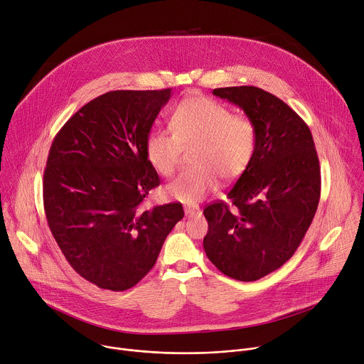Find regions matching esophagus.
<instances>
[{
    "label": "esophagus",
    "instance_id": "1",
    "mask_svg": "<svg viewBox=\"0 0 364 364\" xmlns=\"http://www.w3.org/2000/svg\"><path fill=\"white\" fill-rule=\"evenodd\" d=\"M183 210H185V215L188 218H195V217L200 215V208L198 205H185Z\"/></svg>",
    "mask_w": 364,
    "mask_h": 364
}]
</instances>
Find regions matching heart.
Returning a JSON list of instances; mask_svg holds the SVG:
<instances>
[{
    "label": "heart",
    "instance_id": "1",
    "mask_svg": "<svg viewBox=\"0 0 364 364\" xmlns=\"http://www.w3.org/2000/svg\"><path fill=\"white\" fill-rule=\"evenodd\" d=\"M169 129H153L144 140V154L153 169L171 176L179 161L182 147L192 144L189 164L168 185V193L185 204H195L217 188L218 175L232 181L252 164L257 130L246 115H234L224 104L191 97L181 101L171 114Z\"/></svg>",
    "mask_w": 364,
    "mask_h": 364
}]
</instances>
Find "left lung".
<instances>
[{
  "mask_svg": "<svg viewBox=\"0 0 364 364\" xmlns=\"http://www.w3.org/2000/svg\"><path fill=\"white\" fill-rule=\"evenodd\" d=\"M213 94L246 112L257 144L252 164L227 193L231 204L215 200L205 207L204 250L228 277L253 282L284 266L299 247L319 203V160L305 121L273 94L257 87Z\"/></svg>",
  "mask_w": 364,
  "mask_h": 364,
  "instance_id": "1",
  "label": "left lung"
}]
</instances>
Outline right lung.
<instances>
[{
    "instance_id": "right-lung-1",
    "label": "right lung",
    "mask_w": 364,
    "mask_h": 364,
    "mask_svg": "<svg viewBox=\"0 0 364 364\" xmlns=\"http://www.w3.org/2000/svg\"><path fill=\"white\" fill-rule=\"evenodd\" d=\"M171 91L100 95L66 121L50 146L43 175L49 228L73 270L101 289L137 285L183 218L179 203L141 207L160 183L144 140Z\"/></svg>"
}]
</instances>
